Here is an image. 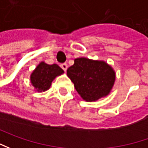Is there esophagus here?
<instances>
[{"label": "esophagus", "instance_id": "34e87169", "mask_svg": "<svg viewBox=\"0 0 148 148\" xmlns=\"http://www.w3.org/2000/svg\"><path fill=\"white\" fill-rule=\"evenodd\" d=\"M60 67H61L62 69H64V71H65V72H66V70H67V68H68V65H67V64L64 63V64H60Z\"/></svg>", "mask_w": 148, "mask_h": 148}]
</instances>
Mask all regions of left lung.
Segmentation results:
<instances>
[{
  "instance_id": "obj_1",
  "label": "left lung",
  "mask_w": 148,
  "mask_h": 148,
  "mask_svg": "<svg viewBox=\"0 0 148 148\" xmlns=\"http://www.w3.org/2000/svg\"><path fill=\"white\" fill-rule=\"evenodd\" d=\"M67 75L74 83L80 97L86 101H95L106 97L115 80L113 68L103 60L81 57L67 69Z\"/></svg>"
}]
</instances>
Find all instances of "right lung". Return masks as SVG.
I'll use <instances>...</instances> for the list:
<instances>
[{
    "mask_svg": "<svg viewBox=\"0 0 148 148\" xmlns=\"http://www.w3.org/2000/svg\"><path fill=\"white\" fill-rule=\"evenodd\" d=\"M62 74L64 70L56 64H47L42 61L31 74V84L39 92H45L50 88L54 79Z\"/></svg>",
    "mask_w": 148,
    "mask_h": 148,
    "instance_id": "1",
    "label": "right lung"
}]
</instances>
